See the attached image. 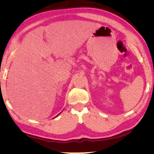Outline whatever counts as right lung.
Returning <instances> with one entry per match:
<instances>
[{
    "label": "right lung",
    "mask_w": 154,
    "mask_h": 154,
    "mask_svg": "<svg viewBox=\"0 0 154 154\" xmlns=\"http://www.w3.org/2000/svg\"><path fill=\"white\" fill-rule=\"evenodd\" d=\"M59 114H58V116H59ZM57 116H56V117H57Z\"/></svg>",
    "instance_id": "add662e5"
}]
</instances>
